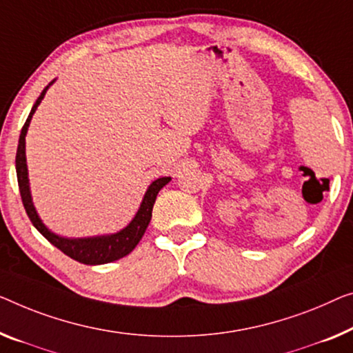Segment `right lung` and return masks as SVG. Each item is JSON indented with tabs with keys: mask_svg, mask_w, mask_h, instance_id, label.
I'll return each mask as SVG.
<instances>
[{
	"mask_svg": "<svg viewBox=\"0 0 353 353\" xmlns=\"http://www.w3.org/2000/svg\"><path fill=\"white\" fill-rule=\"evenodd\" d=\"M54 81H52L49 85H47L39 98L36 99L33 109L26 119V122L22 128V133H20L19 138V147H17V155H15V170H17V181H19V190L20 196H22L23 208L28 214L31 223L34 225V228L39 231V233L44 236V238L49 241L50 244H54L57 249H60L63 254L71 256L72 260L79 263H83V265H104V263L115 261L122 256L128 255L131 250L134 249L138 243L143 238L145 233L147 225H149L152 219V209H154V203L157 199V194L161 190L163 187L166 185L168 182L171 181V177H160L150 183V187L147 188L144 194L143 203H141V208L138 214L134 215V219L131 220L130 225L122 231L115 234H108V236H97V238H85V239H68V238H60L52 233V231L44 227V223L41 222V219L36 214L33 201H31V193H30V183H28V170H26V157H25V136L26 131H28V126L31 122V117H33L34 110L38 109L39 103L44 98L47 92Z\"/></svg>",
	"mask_w": 353,
	"mask_h": 353,
	"instance_id": "obj_1",
	"label": "right lung"
}]
</instances>
